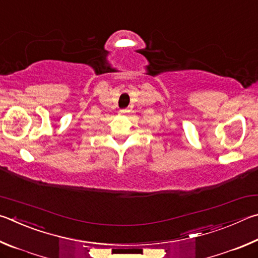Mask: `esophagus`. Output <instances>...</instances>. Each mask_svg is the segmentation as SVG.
<instances>
[{"label":"esophagus","instance_id":"esophagus-1","mask_svg":"<svg viewBox=\"0 0 258 258\" xmlns=\"http://www.w3.org/2000/svg\"><path fill=\"white\" fill-rule=\"evenodd\" d=\"M129 110H126V108H123V110H120V113H122V114H125V113H128Z\"/></svg>","mask_w":258,"mask_h":258}]
</instances>
